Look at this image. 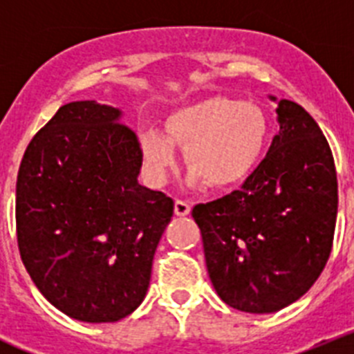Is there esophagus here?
I'll use <instances>...</instances> for the list:
<instances>
[{"instance_id":"obj_1","label":"esophagus","mask_w":354,"mask_h":354,"mask_svg":"<svg viewBox=\"0 0 354 354\" xmlns=\"http://www.w3.org/2000/svg\"><path fill=\"white\" fill-rule=\"evenodd\" d=\"M174 211L177 216H187L192 212V205L187 204V202H184V200H175Z\"/></svg>"}]
</instances>
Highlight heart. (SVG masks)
Segmentation results:
<instances>
[{
    "label": "heart",
    "instance_id": "heart-1",
    "mask_svg": "<svg viewBox=\"0 0 354 354\" xmlns=\"http://www.w3.org/2000/svg\"><path fill=\"white\" fill-rule=\"evenodd\" d=\"M167 136L145 133L142 154L156 183L177 165L175 147L184 150L189 180L211 187H232L255 170L270 140V120L257 104L228 97H211L175 111Z\"/></svg>",
    "mask_w": 354,
    "mask_h": 354
}]
</instances>
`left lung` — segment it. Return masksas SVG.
<instances>
[{
  "mask_svg": "<svg viewBox=\"0 0 354 354\" xmlns=\"http://www.w3.org/2000/svg\"><path fill=\"white\" fill-rule=\"evenodd\" d=\"M277 113L280 131L241 189L192 212L216 292L250 314L301 298L324 270L335 234L337 170L323 131L287 99Z\"/></svg>",
  "mask_w": 354,
  "mask_h": 354,
  "instance_id": "left-lung-1",
  "label": "left lung"
}]
</instances>
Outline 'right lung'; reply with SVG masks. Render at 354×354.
<instances>
[{
  "label": "right lung",
  "mask_w": 354,
  "mask_h": 354,
  "mask_svg": "<svg viewBox=\"0 0 354 354\" xmlns=\"http://www.w3.org/2000/svg\"><path fill=\"white\" fill-rule=\"evenodd\" d=\"M138 136L120 109L62 106L31 138L15 186V228L37 289L65 315L115 323L145 298L174 200L138 183Z\"/></svg>",
  "instance_id": "add662e5"
}]
</instances>
